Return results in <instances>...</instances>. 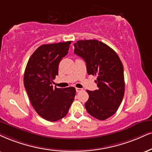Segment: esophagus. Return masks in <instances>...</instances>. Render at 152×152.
<instances>
[{
    "label": "esophagus",
    "instance_id": "esophagus-1",
    "mask_svg": "<svg viewBox=\"0 0 152 152\" xmlns=\"http://www.w3.org/2000/svg\"><path fill=\"white\" fill-rule=\"evenodd\" d=\"M82 90H83V89H82V88H76L77 92H80V91H82Z\"/></svg>",
    "mask_w": 152,
    "mask_h": 152
}]
</instances>
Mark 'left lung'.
I'll return each mask as SVG.
<instances>
[{"label": "left lung", "instance_id": "8db88e82", "mask_svg": "<svg viewBox=\"0 0 152 152\" xmlns=\"http://www.w3.org/2000/svg\"><path fill=\"white\" fill-rule=\"evenodd\" d=\"M74 53L85 60L89 75L96 76L98 89L87 90V111L104 121L117 111L125 92L123 66L118 54L97 40H80L74 44Z\"/></svg>", "mask_w": 152, "mask_h": 152}]
</instances>
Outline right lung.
I'll return each mask as SVG.
<instances>
[{
  "instance_id": "add662e5",
  "label": "right lung",
  "mask_w": 152,
  "mask_h": 152,
  "mask_svg": "<svg viewBox=\"0 0 152 152\" xmlns=\"http://www.w3.org/2000/svg\"><path fill=\"white\" fill-rule=\"evenodd\" d=\"M71 42L42 45L34 52L26 66L24 85L33 108L41 117L57 121L67 115L75 96V88H56L60 61L68 53Z\"/></svg>"
}]
</instances>
